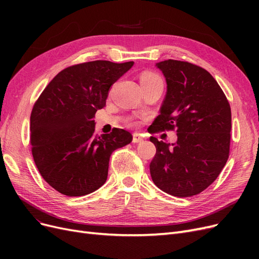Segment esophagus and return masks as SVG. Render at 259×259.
<instances>
[{
    "mask_svg": "<svg viewBox=\"0 0 259 259\" xmlns=\"http://www.w3.org/2000/svg\"><path fill=\"white\" fill-rule=\"evenodd\" d=\"M144 140V138L140 136V135H138V134H134L133 135V143L134 144H138V143H142Z\"/></svg>",
    "mask_w": 259,
    "mask_h": 259,
    "instance_id": "esophagus-1",
    "label": "esophagus"
}]
</instances>
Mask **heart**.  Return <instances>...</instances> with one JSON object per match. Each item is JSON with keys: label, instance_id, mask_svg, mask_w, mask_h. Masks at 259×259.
<instances>
[{"label": "heart", "instance_id": "obj_1", "mask_svg": "<svg viewBox=\"0 0 259 259\" xmlns=\"http://www.w3.org/2000/svg\"><path fill=\"white\" fill-rule=\"evenodd\" d=\"M140 83H142V86H144L153 83H163V81L159 74H156L152 71H145L140 75Z\"/></svg>", "mask_w": 259, "mask_h": 259}]
</instances>
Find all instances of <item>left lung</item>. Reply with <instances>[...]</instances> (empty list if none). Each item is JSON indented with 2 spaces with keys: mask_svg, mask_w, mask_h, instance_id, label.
<instances>
[{
  "mask_svg": "<svg viewBox=\"0 0 259 259\" xmlns=\"http://www.w3.org/2000/svg\"><path fill=\"white\" fill-rule=\"evenodd\" d=\"M167 83L160 114L149 133L176 131L177 142L150 137L156 152L150 163L155 186L170 195L199 194L215 182L229 158L231 109L211 74L188 61L156 64Z\"/></svg>",
  "mask_w": 259,
  "mask_h": 259,
  "instance_id": "8db88e82",
  "label": "left lung"
}]
</instances>
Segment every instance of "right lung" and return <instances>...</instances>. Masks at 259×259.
I'll list each match as a JSON object with an SVG mask.
<instances>
[{
	"instance_id": "1",
	"label": "right lung",
	"mask_w": 259,
	"mask_h": 259,
	"mask_svg": "<svg viewBox=\"0 0 259 259\" xmlns=\"http://www.w3.org/2000/svg\"><path fill=\"white\" fill-rule=\"evenodd\" d=\"M134 61L95 60L70 66L54 77L34 103L30 144L41 176L55 190L82 197L97 190L108 176L109 160L132 142L127 131L95 133V113L106 106L110 86Z\"/></svg>"
}]
</instances>
